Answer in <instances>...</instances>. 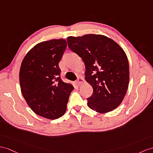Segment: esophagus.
I'll list each match as a JSON object with an SVG mask.
<instances>
[{"label": "esophagus", "mask_w": 153, "mask_h": 153, "mask_svg": "<svg viewBox=\"0 0 153 153\" xmlns=\"http://www.w3.org/2000/svg\"><path fill=\"white\" fill-rule=\"evenodd\" d=\"M84 79L82 77H79L78 78V79H77V81H76V83H77V84H79V85H80V84H82L83 82H84Z\"/></svg>", "instance_id": "34e87169"}]
</instances>
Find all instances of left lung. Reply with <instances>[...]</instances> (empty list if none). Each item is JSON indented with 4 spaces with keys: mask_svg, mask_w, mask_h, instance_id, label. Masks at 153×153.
<instances>
[{
    "mask_svg": "<svg viewBox=\"0 0 153 153\" xmlns=\"http://www.w3.org/2000/svg\"><path fill=\"white\" fill-rule=\"evenodd\" d=\"M69 48L82 59L85 79L94 89L88 98L89 108L105 114L116 108L123 100L129 83L127 56L119 45L100 34L69 36Z\"/></svg>",
    "mask_w": 153,
    "mask_h": 153,
    "instance_id": "8db88e82",
    "label": "left lung"
}]
</instances>
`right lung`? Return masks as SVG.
I'll return each mask as SVG.
<instances>
[{
  "instance_id": "add662e5",
  "label": "right lung",
  "mask_w": 153,
  "mask_h": 153,
  "mask_svg": "<svg viewBox=\"0 0 153 153\" xmlns=\"http://www.w3.org/2000/svg\"><path fill=\"white\" fill-rule=\"evenodd\" d=\"M67 47L64 39L36 45L25 56L19 71L21 93L39 116L56 120L65 113L74 87L63 82L58 64Z\"/></svg>"
}]
</instances>
